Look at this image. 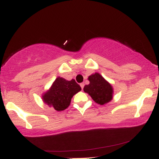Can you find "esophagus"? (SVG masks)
<instances>
[{"mask_svg":"<svg viewBox=\"0 0 159 159\" xmlns=\"http://www.w3.org/2000/svg\"><path fill=\"white\" fill-rule=\"evenodd\" d=\"M80 86H81V89H82V90H83L84 87V83H81V84H80Z\"/></svg>","mask_w":159,"mask_h":159,"instance_id":"esophagus-1","label":"esophagus"}]
</instances>
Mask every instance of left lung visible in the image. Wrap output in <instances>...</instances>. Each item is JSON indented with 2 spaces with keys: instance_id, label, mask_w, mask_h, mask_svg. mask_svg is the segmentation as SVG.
Wrapping results in <instances>:
<instances>
[{
  "instance_id": "8db88e82",
  "label": "left lung",
  "mask_w": 159,
  "mask_h": 159,
  "mask_svg": "<svg viewBox=\"0 0 159 159\" xmlns=\"http://www.w3.org/2000/svg\"><path fill=\"white\" fill-rule=\"evenodd\" d=\"M88 79L90 84L84 86V91L90 95L96 103L104 105L112 99V87L102 76L95 73L89 76Z\"/></svg>"
}]
</instances>
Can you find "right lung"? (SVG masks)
Returning <instances> with one entry per match:
<instances>
[{
	"instance_id": "obj_1",
	"label": "right lung",
	"mask_w": 159,
	"mask_h": 159,
	"mask_svg": "<svg viewBox=\"0 0 159 159\" xmlns=\"http://www.w3.org/2000/svg\"><path fill=\"white\" fill-rule=\"evenodd\" d=\"M81 90V87L74 79L66 81L58 77L50 90L43 96V101L56 111H63L70 105L72 96Z\"/></svg>"
}]
</instances>
